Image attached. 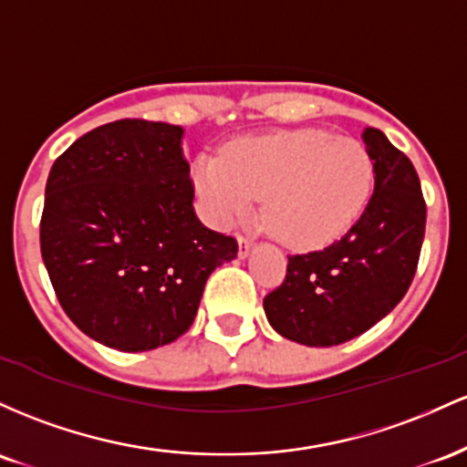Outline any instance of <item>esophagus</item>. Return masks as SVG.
Returning a JSON list of instances; mask_svg holds the SVG:
<instances>
[{
    "label": "esophagus",
    "mask_w": 467,
    "mask_h": 467,
    "mask_svg": "<svg viewBox=\"0 0 467 467\" xmlns=\"http://www.w3.org/2000/svg\"><path fill=\"white\" fill-rule=\"evenodd\" d=\"M251 249H254V240L251 238H240L238 240V258L244 260L247 255L251 254Z\"/></svg>",
    "instance_id": "1"
}]
</instances>
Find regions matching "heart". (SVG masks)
Wrapping results in <instances>:
<instances>
[{"label":"heart","instance_id":"b5f03b06","mask_svg":"<svg viewBox=\"0 0 467 467\" xmlns=\"http://www.w3.org/2000/svg\"><path fill=\"white\" fill-rule=\"evenodd\" d=\"M196 187L218 224L251 212L265 198L266 229L286 247L322 249L361 218L375 187V163L364 143L324 130L249 136L223 159L202 156Z\"/></svg>","mask_w":467,"mask_h":467}]
</instances>
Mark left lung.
I'll return each instance as SVG.
<instances>
[{
	"instance_id": "obj_1",
	"label": "left lung",
	"mask_w": 467,
	"mask_h": 467,
	"mask_svg": "<svg viewBox=\"0 0 467 467\" xmlns=\"http://www.w3.org/2000/svg\"><path fill=\"white\" fill-rule=\"evenodd\" d=\"M375 163L364 213L331 247L289 255L286 277L265 297L282 337L304 347H337L386 317L415 277L426 202L410 159L381 130L361 132Z\"/></svg>"
}]
</instances>
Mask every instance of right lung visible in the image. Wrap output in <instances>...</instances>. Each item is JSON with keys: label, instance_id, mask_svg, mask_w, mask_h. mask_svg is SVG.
<instances>
[{"label": "right lung", "instance_id": "obj_1", "mask_svg": "<svg viewBox=\"0 0 467 467\" xmlns=\"http://www.w3.org/2000/svg\"><path fill=\"white\" fill-rule=\"evenodd\" d=\"M181 125L123 119L83 134L52 165L41 258L88 337L139 353L192 327L207 277L238 243L193 212Z\"/></svg>", "mask_w": 467, "mask_h": 467}]
</instances>
